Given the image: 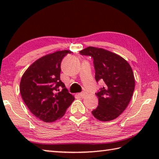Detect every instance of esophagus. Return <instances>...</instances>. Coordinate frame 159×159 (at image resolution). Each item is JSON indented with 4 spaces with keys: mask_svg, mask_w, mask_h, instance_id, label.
<instances>
[{
    "mask_svg": "<svg viewBox=\"0 0 159 159\" xmlns=\"http://www.w3.org/2000/svg\"><path fill=\"white\" fill-rule=\"evenodd\" d=\"M85 95H86V93L85 92H82V93H80L79 94V95L80 97H81V98H83V97L85 96Z\"/></svg>",
    "mask_w": 159,
    "mask_h": 159,
    "instance_id": "obj_1",
    "label": "esophagus"
}]
</instances>
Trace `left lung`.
I'll use <instances>...</instances> for the list:
<instances>
[{"mask_svg": "<svg viewBox=\"0 0 159 159\" xmlns=\"http://www.w3.org/2000/svg\"><path fill=\"white\" fill-rule=\"evenodd\" d=\"M80 54L93 59L96 81L103 80L105 83L95 93L98 107L92 111L93 115L102 121L115 119L128 107L134 92L131 66L120 56L102 48L88 47Z\"/></svg>", "mask_w": 159, "mask_h": 159, "instance_id": "obj_1", "label": "left lung"}]
</instances>
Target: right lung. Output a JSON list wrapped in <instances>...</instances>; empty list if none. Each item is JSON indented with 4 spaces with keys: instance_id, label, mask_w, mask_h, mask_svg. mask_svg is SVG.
Listing matches in <instances>:
<instances>
[{
    "instance_id": "1",
    "label": "right lung",
    "mask_w": 159,
    "mask_h": 159,
    "mask_svg": "<svg viewBox=\"0 0 159 159\" xmlns=\"http://www.w3.org/2000/svg\"><path fill=\"white\" fill-rule=\"evenodd\" d=\"M69 50L57 52L37 60L21 77V98L30 111L43 121H55L65 114L74 100L60 80L61 62Z\"/></svg>"
}]
</instances>
